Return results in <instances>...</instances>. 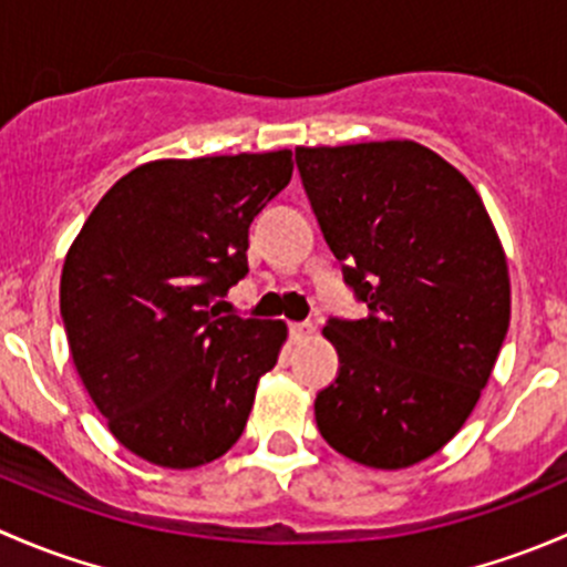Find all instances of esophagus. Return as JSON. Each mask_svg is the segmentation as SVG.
Segmentation results:
<instances>
[{
	"instance_id": "1",
	"label": "esophagus",
	"mask_w": 567,
	"mask_h": 567,
	"mask_svg": "<svg viewBox=\"0 0 567 567\" xmlns=\"http://www.w3.org/2000/svg\"><path fill=\"white\" fill-rule=\"evenodd\" d=\"M312 334H316V326L312 323H290V337H293V342L310 340Z\"/></svg>"
}]
</instances>
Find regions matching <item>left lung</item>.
I'll return each mask as SVG.
<instances>
[{"mask_svg":"<svg viewBox=\"0 0 567 567\" xmlns=\"http://www.w3.org/2000/svg\"><path fill=\"white\" fill-rule=\"evenodd\" d=\"M326 244L368 305L323 337L340 373L320 436L370 468L436 455L477 405L511 323V274L472 183L411 140L296 147Z\"/></svg>","mask_w":567,"mask_h":567,"instance_id":"obj_1","label":"left lung"}]
</instances>
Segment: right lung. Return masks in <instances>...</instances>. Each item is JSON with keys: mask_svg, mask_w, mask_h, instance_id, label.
Wrapping results in <instances>:
<instances>
[{"mask_svg": "<svg viewBox=\"0 0 567 567\" xmlns=\"http://www.w3.org/2000/svg\"><path fill=\"white\" fill-rule=\"evenodd\" d=\"M293 153L158 158L101 197L65 255L60 312L84 390L125 450L164 468L221 458L247 427L285 320L221 318L249 225Z\"/></svg>", "mask_w": 567, "mask_h": 567, "instance_id": "1", "label": "right lung"}]
</instances>
